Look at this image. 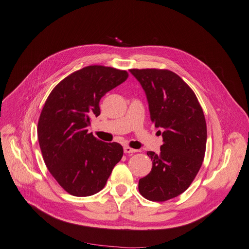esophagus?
Returning <instances> with one entry per match:
<instances>
[{
  "mask_svg": "<svg viewBox=\"0 0 249 249\" xmlns=\"http://www.w3.org/2000/svg\"><path fill=\"white\" fill-rule=\"evenodd\" d=\"M136 149H133V148H131V147H129V146H124V153L125 154H133V153H136Z\"/></svg>",
  "mask_w": 249,
  "mask_h": 249,
  "instance_id": "1",
  "label": "esophagus"
}]
</instances>
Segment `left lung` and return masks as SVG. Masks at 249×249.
Listing matches in <instances>:
<instances>
[{"mask_svg":"<svg viewBox=\"0 0 249 249\" xmlns=\"http://www.w3.org/2000/svg\"><path fill=\"white\" fill-rule=\"evenodd\" d=\"M146 94L150 120L163 128L160 153L138 189L151 201H165L184 192L197 175L207 146V123L196 93L170 70L130 69Z\"/></svg>","mask_w":249,"mask_h":249,"instance_id":"8db88e82","label":"left lung"}]
</instances>
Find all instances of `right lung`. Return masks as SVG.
<instances>
[{
  "label": "right lung",
  "mask_w": 249,
  "mask_h": 249,
  "mask_svg": "<svg viewBox=\"0 0 249 249\" xmlns=\"http://www.w3.org/2000/svg\"><path fill=\"white\" fill-rule=\"evenodd\" d=\"M128 78V73L101 65L84 67L64 78L52 90L37 124L45 164L60 186L74 196L101 191L123 147L89 133L90 119L101 114L103 96Z\"/></svg>",
  "instance_id": "obj_1"
}]
</instances>
